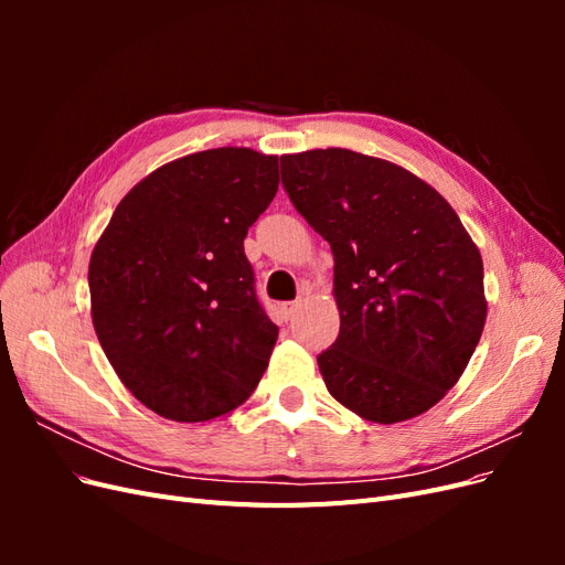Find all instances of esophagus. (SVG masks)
<instances>
[{"instance_id": "obj_1", "label": "esophagus", "mask_w": 565, "mask_h": 565, "mask_svg": "<svg viewBox=\"0 0 565 565\" xmlns=\"http://www.w3.org/2000/svg\"><path fill=\"white\" fill-rule=\"evenodd\" d=\"M297 309H299L297 301H285V303H280V316H282L285 320H289V318H295Z\"/></svg>"}]
</instances>
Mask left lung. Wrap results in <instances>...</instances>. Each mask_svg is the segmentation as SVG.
Wrapping results in <instances>:
<instances>
[{
	"instance_id": "1",
	"label": "left lung",
	"mask_w": 565,
	"mask_h": 565,
	"mask_svg": "<svg viewBox=\"0 0 565 565\" xmlns=\"http://www.w3.org/2000/svg\"><path fill=\"white\" fill-rule=\"evenodd\" d=\"M282 185L334 254L332 398L374 424L431 409L483 334V259L457 212L405 167L347 148L282 156Z\"/></svg>"
}]
</instances>
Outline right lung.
<instances>
[{
  "label": "right lung",
  "instance_id": "obj_1",
  "mask_svg": "<svg viewBox=\"0 0 565 565\" xmlns=\"http://www.w3.org/2000/svg\"><path fill=\"white\" fill-rule=\"evenodd\" d=\"M278 183V156L193 152L136 183L98 237L96 337L134 398L164 419L231 415L262 380L278 328L243 243Z\"/></svg>",
  "mask_w": 565,
  "mask_h": 565
}]
</instances>
